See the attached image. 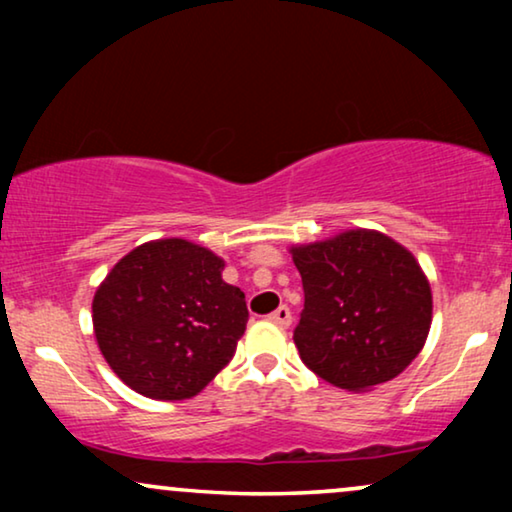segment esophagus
I'll return each instance as SVG.
<instances>
[{"mask_svg":"<svg viewBox=\"0 0 512 512\" xmlns=\"http://www.w3.org/2000/svg\"><path fill=\"white\" fill-rule=\"evenodd\" d=\"M268 319H270L272 324H275V326H279V328H289L293 317H291V310H289V307H286V305H279L277 310L272 312Z\"/></svg>","mask_w":512,"mask_h":512,"instance_id":"1","label":"esophagus"}]
</instances>
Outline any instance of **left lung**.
I'll list each match as a JSON object with an SVG mask.
<instances>
[{
  "label": "left lung",
  "mask_w": 512,
  "mask_h": 512,
  "mask_svg": "<svg viewBox=\"0 0 512 512\" xmlns=\"http://www.w3.org/2000/svg\"><path fill=\"white\" fill-rule=\"evenodd\" d=\"M305 307L293 331L300 359L333 387L394 380L422 352L431 286L415 256L375 230L291 249Z\"/></svg>",
  "instance_id": "left-lung-1"
}]
</instances>
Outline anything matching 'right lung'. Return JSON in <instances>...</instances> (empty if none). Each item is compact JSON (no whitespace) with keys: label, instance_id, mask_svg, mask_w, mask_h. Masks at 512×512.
<instances>
[{"label":"right lung","instance_id":"1","mask_svg":"<svg viewBox=\"0 0 512 512\" xmlns=\"http://www.w3.org/2000/svg\"><path fill=\"white\" fill-rule=\"evenodd\" d=\"M198 244L156 240L114 265L93 300V326L111 370L156 401H184L233 359L247 328L244 293Z\"/></svg>","mask_w":512,"mask_h":512}]
</instances>
